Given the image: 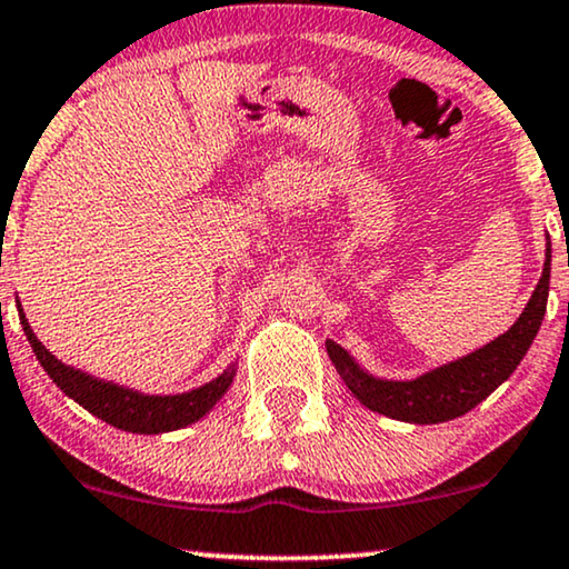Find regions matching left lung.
Instances as JSON below:
<instances>
[{
	"label": "left lung",
	"mask_w": 569,
	"mask_h": 569,
	"mask_svg": "<svg viewBox=\"0 0 569 569\" xmlns=\"http://www.w3.org/2000/svg\"><path fill=\"white\" fill-rule=\"evenodd\" d=\"M549 263L551 251L547 248V263L528 306L512 329L495 339L492 345L477 349V352L456 360L442 368L427 372V376L409 380V383H393V380H378L365 376L349 355L333 341H326L331 362L345 378L349 391L360 399L365 407L378 411V415L401 419V422L415 425H438L466 415L485 401L502 380L512 376L518 362L531 347L539 326L547 313L549 298Z\"/></svg>",
	"instance_id": "left-lung-1"
}]
</instances>
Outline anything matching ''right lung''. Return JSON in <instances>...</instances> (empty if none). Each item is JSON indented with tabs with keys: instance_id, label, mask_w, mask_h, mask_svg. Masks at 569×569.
<instances>
[{
	"instance_id": "add662e5",
	"label": "right lung",
	"mask_w": 569,
	"mask_h": 569,
	"mask_svg": "<svg viewBox=\"0 0 569 569\" xmlns=\"http://www.w3.org/2000/svg\"><path fill=\"white\" fill-rule=\"evenodd\" d=\"M20 318H22V331H26L38 362L43 365V370L49 372L53 383H57L69 399H74L80 407L88 409L90 415H96L108 425L119 427V430L142 432V435L178 430V427H186L204 417L207 411L222 399L224 391H228V386L232 383V370H230L217 380H212V383L201 386L191 393L142 396L137 391H129V388L103 383V380H96L84 376L80 370H72L67 368V365H61L57 357H53L49 349L36 339V333L30 331L26 316Z\"/></svg>"
}]
</instances>
